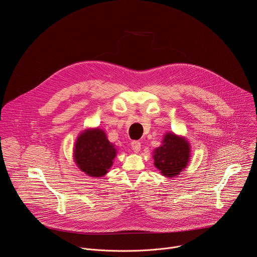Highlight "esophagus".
Wrapping results in <instances>:
<instances>
[{
	"mask_svg": "<svg viewBox=\"0 0 257 257\" xmlns=\"http://www.w3.org/2000/svg\"><path fill=\"white\" fill-rule=\"evenodd\" d=\"M131 146H132V150H133V152L135 154H138L140 152V150H141V144L138 141H132L131 142Z\"/></svg>",
	"mask_w": 257,
	"mask_h": 257,
	"instance_id": "1",
	"label": "esophagus"
}]
</instances>
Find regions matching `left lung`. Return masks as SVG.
<instances>
[{"mask_svg": "<svg viewBox=\"0 0 257 257\" xmlns=\"http://www.w3.org/2000/svg\"><path fill=\"white\" fill-rule=\"evenodd\" d=\"M191 146L184 137L168 132L164 135L162 144L153 153L156 168L167 178H174L184 171L191 157Z\"/></svg>", "mask_w": 257, "mask_h": 257, "instance_id": "8db88e82", "label": "left lung"}]
</instances>
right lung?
Wrapping results in <instances>:
<instances>
[{
	"label": "right lung",
	"instance_id": "1",
	"mask_svg": "<svg viewBox=\"0 0 257 257\" xmlns=\"http://www.w3.org/2000/svg\"><path fill=\"white\" fill-rule=\"evenodd\" d=\"M117 156L116 146L108 141L102 129L88 128L77 137L73 150V160L87 176L103 177Z\"/></svg>",
	"mask_w": 257,
	"mask_h": 257
}]
</instances>
